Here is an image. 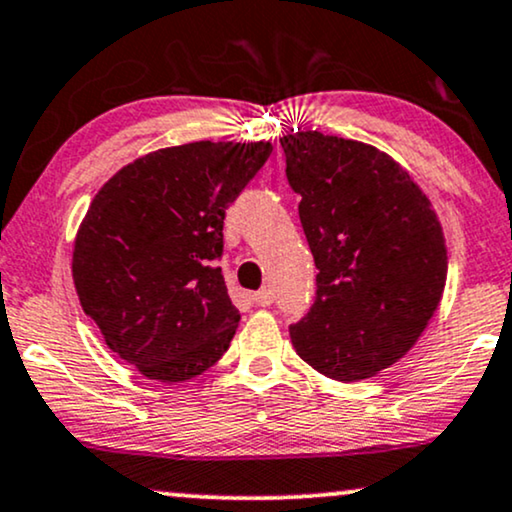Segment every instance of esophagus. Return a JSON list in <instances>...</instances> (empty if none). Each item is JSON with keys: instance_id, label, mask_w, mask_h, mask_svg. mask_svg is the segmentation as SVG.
<instances>
[{"instance_id": "esophagus-1", "label": "esophagus", "mask_w": 512, "mask_h": 512, "mask_svg": "<svg viewBox=\"0 0 512 512\" xmlns=\"http://www.w3.org/2000/svg\"><path fill=\"white\" fill-rule=\"evenodd\" d=\"M252 302H255L257 307H269V304L274 302V293H271L269 288L257 290V293H252Z\"/></svg>"}]
</instances>
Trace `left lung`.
<instances>
[{
  "mask_svg": "<svg viewBox=\"0 0 512 512\" xmlns=\"http://www.w3.org/2000/svg\"><path fill=\"white\" fill-rule=\"evenodd\" d=\"M314 255L316 297L290 326L297 354L340 383L371 378L416 345L446 283L442 224L390 155L321 132L281 139Z\"/></svg>",
  "mask_w": 512,
  "mask_h": 512,
  "instance_id": "left-lung-1",
  "label": "left lung"
}]
</instances>
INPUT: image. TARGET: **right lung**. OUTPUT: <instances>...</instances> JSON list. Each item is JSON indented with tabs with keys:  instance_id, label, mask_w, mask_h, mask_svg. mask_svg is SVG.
I'll list each match as a JSON object with an SVG mask.
<instances>
[{
	"instance_id": "obj_1",
	"label": "right lung",
	"mask_w": 512,
	"mask_h": 512,
	"mask_svg": "<svg viewBox=\"0 0 512 512\" xmlns=\"http://www.w3.org/2000/svg\"><path fill=\"white\" fill-rule=\"evenodd\" d=\"M271 155L269 141L160 148L96 193L73 250L84 314L106 345L160 383L222 359L241 314L222 267L226 208Z\"/></svg>"
}]
</instances>
